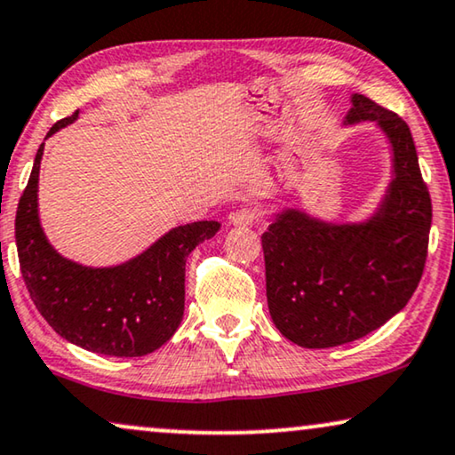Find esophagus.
Here are the masks:
<instances>
[{"label":"esophagus","mask_w":455,"mask_h":455,"mask_svg":"<svg viewBox=\"0 0 455 455\" xmlns=\"http://www.w3.org/2000/svg\"><path fill=\"white\" fill-rule=\"evenodd\" d=\"M259 218V208H239L237 212H233L231 220L233 227H251Z\"/></svg>","instance_id":"34e87169"}]
</instances>
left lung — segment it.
I'll return each instance as SVG.
<instances>
[{
	"label": "left lung",
	"mask_w": 455,
	"mask_h": 455,
	"mask_svg": "<svg viewBox=\"0 0 455 455\" xmlns=\"http://www.w3.org/2000/svg\"><path fill=\"white\" fill-rule=\"evenodd\" d=\"M372 123L391 151V179L371 214L332 222L284 205L262 235L272 323L289 341L337 347L402 312L422 276L431 197L408 124L366 95H351L343 126Z\"/></svg>",
	"instance_id": "1"
}]
</instances>
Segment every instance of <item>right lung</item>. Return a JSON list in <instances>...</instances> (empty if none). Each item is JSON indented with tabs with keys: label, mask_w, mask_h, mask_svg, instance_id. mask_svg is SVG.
<instances>
[{
	"label": "right lung",
	"mask_w": 455,
	"mask_h": 455,
	"mask_svg": "<svg viewBox=\"0 0 455 455\" xmlns=\"http://www.w3.org/2000/svg\"><path fill=\"white\" fill-rule=\"evenodd\" d=\"M60 120L45 139L75 123ZM45 143L16 212V247L24 284L47 324L66 341L93 354L139 358L162 347L185 314V262L220 222L174 227L148 250L114 266H87L64 258L50 243L39 218V171Z\"/></svg>",
	"instance_id": "obj_1"
}]
</instances>
